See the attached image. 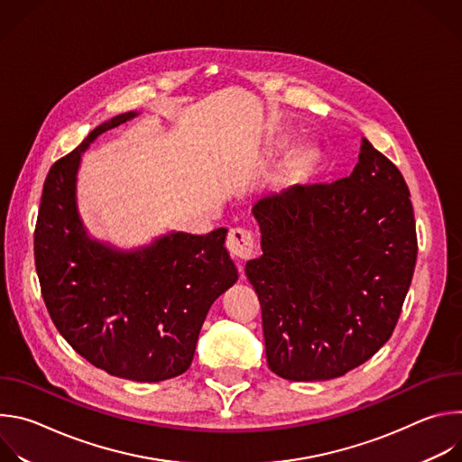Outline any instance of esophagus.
I'll return each mask as SVG.
<instances>
[{
    "label": "esophagus",
    "mask_w": 462,
    "mask_h": 462,
    "mask_svg": "<svg viewBox=\"0 0 462 462\" xmlns=\"http://www.w3.org/2000/svg\"><path fill=\"white\" fill-rule=\"evenodd\" d=\"M226 248L237 261H246L254 254V236L245 228H232L226 237Z\"/></svg>",
    "instance_id": "esophagus-1"
}]
</instances>
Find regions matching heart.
<instances>
[{"mask_svg": "<svg viewBox=\"0 0 462 462\" xmlns=\"http://www.w3.org/2000/svg\"><path fill=\"white\" fill-rule=\"evenodd\" d=\"M312 162H314V152H312V150H303V152L296 157V161H294V170L300 171V173H303V171H307V170L312 166Z\"/></svg>", "mask_w": 462, "mask_h": 462, "instance_id": "heart-1", "label": "heart"}]
</instances>
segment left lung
I'll return each mask as SVG.
<instances>
[{
	"mask_svg": "<svg viewBox=\"0 0 462 462\" xmlns=\"http://www.w3.org/2000/svg\"><path fill=\"white\" fill-rule=\"evenodd\" d=\"M252 214L263 254L245 273L261 301L271 371L314 382L367 362L399 321L417 261L399 168L364 139L349 177L267 193Z\"/></svg>",
	"mask_w": 462,
	"mask_h": 462,
	"instance_id": "obj_1",
	"label": "left lung"
}]
</instances>
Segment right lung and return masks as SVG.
I'll return each mask as SVG.
<instances>
[{"label":"right lung","mask_w":462,"mask_h":462,"mask_svg":"<svg viewBox=\"0 0 462 462\" xmlns=\"http://www.w3.org/2000/svg\"><path fill=\"white\" fill-rule=\"evenodd\" d=\"M139 111L120 113L54 162L34 232L42 294L60 335L95 367L134 382L182 374L212 303L239 278L226 228L170 230L122 248L89 234L79 208V171L91 144Z\"/></svg>","instance_id":"add662e5"}]
</instances>
